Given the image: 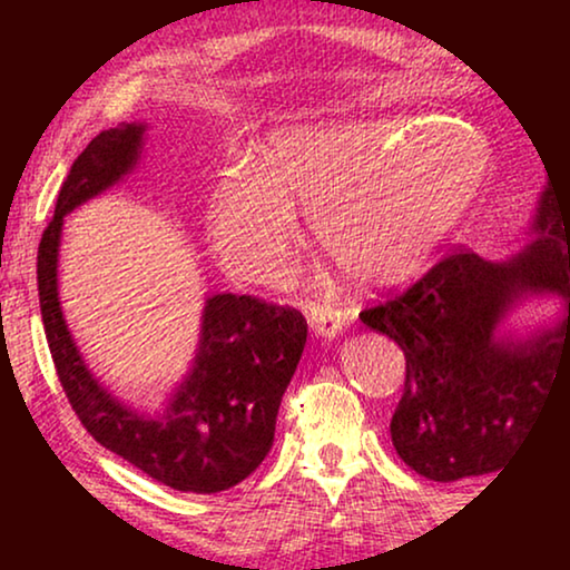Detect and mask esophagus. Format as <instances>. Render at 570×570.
I'll use <instances>...</instances> for the list:
<instances>
[{"instance_id": "esophagus-1", "label": "esophagus", "mask_w": 570, "mask_h": 570, "mask_svg": "<svg viewBox=\"0 0 570 570\" xmlns=\"http://www.w3.org/2000/svg\"><path fill=\"white\" fill-rule=\"evenodd\" d=\"M305 313H307V318H311L313 332L322 337H335L345 330V324H348V313L340 311V307L330 305V303L305 305Z\"/></svg>"}]
</instances>
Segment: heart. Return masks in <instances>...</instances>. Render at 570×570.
<instances>
[{
  "instance_id": "b5f03b06",
  "label": "heart",
  "mask_w": 570,
  "mask_h": 570,
  "mask_svg": "<svg viewBox=\"0 0 570 570\" xmlns=\"http://www.w3.org/2000/svg\"><path fill=\"white\" fill-rule=\"evenodd\" d=\"M444 122L348 120L281 128L219 174L206 225L233 276L267 284L307 206L316 244L362 284H394L426 263L485 179L488 149Z\"/></svg>"
}]
</instances>
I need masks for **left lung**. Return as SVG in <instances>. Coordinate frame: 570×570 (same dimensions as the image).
Here are the masks:
<instances>
[{
	"instance_id": "8db88e82",
	"label": "left lung",
	"mask_w": 570,
	"mask_h": 570,
	"mask_svg": "<svg viewBox=\"0 0 570 570\" xmlns=\"http://www.w3.org/2000/svg\"><path fill=\"white\" fill-rule=\"evenodd\" d=\"M533 230L507 263L453 248L415 284L358 313L404 351V389L391 440L434 482L488 474L517 448L558 375H570V195L549 176ZM554 291L567 316L525 344H499L494 324L517 296Z\"/></svg>"
}]
</instances>
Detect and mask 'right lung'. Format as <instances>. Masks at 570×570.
<instances>
[{"label":"right lung","mask_w":570,"mask_h":570,"mask_svg":"<svg viewBox=\"0 0 570 570\" xmlns=\"http://www.w3.org/2000/svg\"><path fill=\"white\" fill-rule=\"evenodd\" d=\"M141 134L144 126L101 130L58 189L56 214L37 252L45 337L71 410L98 444L181 493H219L246 480L271 453L281 396L303 356L307 324L289 305L254 294H214L203 313L195 367L163 415H139L96 383L58 305V240L63 214L136 166Z\"/></svg>","instance_id":"right-lung-1"}]
</instances>
